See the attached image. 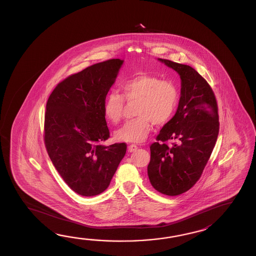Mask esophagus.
<instances>
[{"label": "esophagus", "instance_id": "34e87169", "mask_svg": "<svg viewBox=\"0 0 256 256\" xmlns=\"http://www.w3.org/2000/svg\"><path fill=\"white\" fill-rule=\"evenodd\" d=\"M137 148H138V146H137L136 144H130V146H128V152H136V150H137Z\"/></svg>", "mask_w": 256, "mask_h": 256}]
</instances>
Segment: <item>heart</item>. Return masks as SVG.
<instances>
[{"mask_svg": "<svg viewBox=\"0 0 256 256\" xmlns=\"http://www.w3.org/2000/svg\"><path fill=\"white\" fill-rule=\"evenodd\" d=\"M122 95L112 92L104 102V114L107 120L119 122L124 110V100L134 102L136 117L126 122L115 137L126 142H141L146 139L152 124L162 126L173 117L178 104L180 92L173 82L161 80L158 76L138 73L120 85Z\"/></svg>", "mask_w": 256, "mask_h": 256, "instance_id": "obj_1", "label": "heart"}]
</instances>
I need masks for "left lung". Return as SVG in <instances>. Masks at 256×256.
I'll use <instances>...</instances> for the list:
<instances>
[{"mask_svg": "<svg viewBox=\"0 0 256 256\" xmlns=\"http://www.w3.org/2000/svg\"><path fill=\"white\" fill-rule=\"evenodd\" d=\"M181 78V97L174 117L150 146L147 174L152 188L166 196L190 190L202 176L217 141V100L207 80L190 66L158 58ZM176 140L168 146L167 142Z\"/></svg>", "mask_w": 256, "mask_h": 256, "instance_id": "left-lung-1", "label": "left lung"}]
</instances>
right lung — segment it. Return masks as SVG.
Here are the masks:
<instances>
[{"label":"right lung","mask_w":256,"mask_h":256,"mask_svg":"<svg viewBox=\"0 0 256 256\" xmlns=\"http://www.w3.org/2000/svg\"><path fill=\"white\" fill-rule=\"evenodd\" d=\"M122 62L105 60L72 74L46 102L44 146L66 184L82 196L102 193L126 154V142L100 144L110 137L104 100Z\"/></svg>","instance_id":"obj_1"}]
</instances>
